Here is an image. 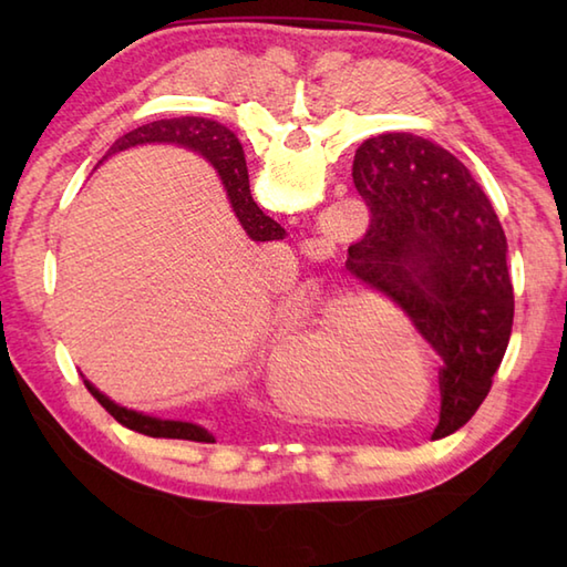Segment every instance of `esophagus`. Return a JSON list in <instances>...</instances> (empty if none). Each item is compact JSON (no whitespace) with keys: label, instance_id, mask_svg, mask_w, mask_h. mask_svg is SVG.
Returning a JSON list of instances; mask_svg holds the SVG:
<instances>
[{"label":"esophagus","instance_id":"esophagus-1","mask_svg":"<svg viewBox=\"0 0 567 567\" xmlns=\"http://www.w3.org/2000/svg\"><path fill=\"white\" fill-rule=\"evenodd\" d=\"M302 252H307L309 258H317L323 260L329 258L333 252V240H329L327 236H311L302 240Z\"/></svg>","mask_w":567,"mask_h":567}]
</instances>
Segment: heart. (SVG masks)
Segmentation results:
<instances>
[{
	"instance_id": "obj_1",
	"label": "heart",
	"mask_w": 567,
	"mask_h": 567,
	"mask_svg": "<svg viewBox=\"0 0 567 567\" xmlns=\"http://www.w3.org/2000/svg\"><path fill=\"white\" fill-rule=\"evenodd\" d=\"M280 396L297 412L336 416L331 372H343L355 396L375 400L406 388L409 372L429 382L426 348L412 323L368 299L333 307L319 282H292L277 295Z\"/></svg>"
}]
</instances>
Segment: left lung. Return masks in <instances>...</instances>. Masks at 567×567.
<instances>
[{
  "mask_svg": "<svg viewBox=\"0 0 567 567\" xmlns=\"http://www.w3.org/2000/svg\"><path fill=\"white\" fill-rule=\"evenodd\" d=\"M353 183L370 224L346 268L412 319L441 358L431 441L485 402L514 323L507 236L467 167L436 143L382 134L355 151Z\"/></svg>",
  "mask_w": 567,
  "mask_h": 567,
  "instance_id": "obj_1",
  "label": "left lung"
}]
</instances>
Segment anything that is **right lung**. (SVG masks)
I'll list each match as a JSON object with an SVG mask.
<instances>
[{
	"mask_svg": "<svg viewBox=\"0 0 567 567\" xmlns=\"http://www.w3.org/2000/svg\"><path fill=\"white\" fill-rule=\"evenodd\" d=\"M143 143H177L204 155L219 173L221 183L226 187V195L231 199V207L238 216L240 226L252 240H282L285 228L270 216H265L260 207L250 197L248 185V167L244 158V148H240L234 131H228L219 122L202 116H179V118H161V122H151L146 126H138L128 131L122 138L114 141V146L106 151V155L143 146ZM104 155V158H106ZM84 388L97 400L106 412H110L118 424L143 433L151 439H183V441H197V443H214V436L197 424L189 421H171V419H155L148 414L134 412V409L114 404L110 396H104L94 384L84 380Z\"/></svg>",
	"mask_w": 567,
	"mask_h": 567,
	"instance_id": "add662e5",
	"label": "right lung"
}]
</instances>
